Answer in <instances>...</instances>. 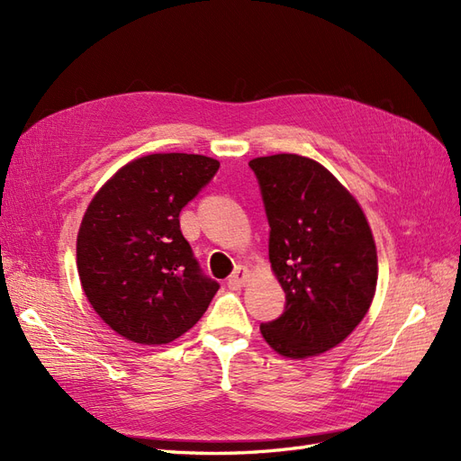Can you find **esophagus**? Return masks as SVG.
Listing matches in <instances>:
<instances>
[{
    "label": "esophagus",
    "mask_w": 461,
    "mask_h": 461,
    "mask_svg": "<svg viewBox=\"0 0 461 461\" xmlns=\"http://www.w3.org/2000/svg\"><path fill=\"white\" fill-rule=\"evenodd\" d=\"M249 276H252V273H249V269L246 267H236L234 273L229 276V286L230 288H242L248 281Z\"/></svg>",
    "instance_id": "esophagus-1"
}]
</instances>
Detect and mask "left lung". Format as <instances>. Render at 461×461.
Masks as SVG:
<instances>
[{"instance_id": "1", "label": "left lung", "mask_w": 461, "mask_h": 461, "mask_svg": "<svg viewBox=\"0 0 461 461\" xmlns=\"http://www.w3.org/2000/svg\"><path fill=\"white\" fill-rule=\"evenodd\" d=\"M269 219V261L285 313L259 327L276 354L305 359L344 342L371 308L379 263L364 209L340 180L296 153L249 161Z\"/></svg>"}]
</instances>
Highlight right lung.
I'll return each mask as SVG.
<instances>
[{"label": "right lung", "mask_w": 461, "mask_h": 461, "mask_svg": "<svg viewBox=\"0 0 461 461\" xmlns=\"http://www.w3.org/2000/svg\"><path fill=\"white\" fill-rule=\"evenodd\" d=\"M217 169V159L196 153H151L122 165L88 203L77 236L80 285L122 339L169 344L217 294L178 221Z\"/></svg>", "instance_id": "1"}]
</instances>
